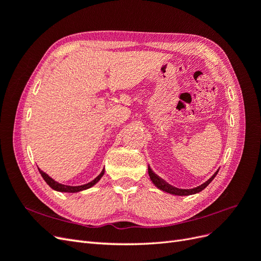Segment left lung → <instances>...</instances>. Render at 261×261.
Returning <instances> with one entry per match:
<instances>
[{
	"mask_svg": "<svg viewBox=\"0 0 261 261\" xmlns=\"http://www.w3.org/2000/svg\"><path fill=\"white\" fill-rule=\"evenodd\" d=\"M219 170L213 174L207 181H204L203 184L197 186L195 188H191V189H181V188H176L174 186L170 185L169 183H167L164 179H162L161 177L158 176L155 173H153V171L150 169V167L148 165V173H149V176H150V179H151L152 183L154 184L155 187H158L159 189H161V191L165 192V193H169V194H172V195H176V196H189V195H194V194H197L201 192L202 189L206 188L211 181L212 179L216 177V175L218 174Z\"/></svg>",
	"mask_w": 261,
	"mask_h": 261,
	"instance_id": "obj_1",
	"label": "left lung"
}]
</instances>
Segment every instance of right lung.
<instances>
[{
    "label": "right lung",
    "instance_id": "right-lung-1",
    "mask_svg": "<svg viewBox=\"0 0 261 261\" xmlns=\"http://www.w3.org/2000/svg\"><path fill=\"white\" fill-rule=\"evenodd\" d=\"M39 172H40L41 176L43 177V179L45 180V183L48 184L52 189H54V191L57 192H61V193H78V192H82V191H85V189H88L90 187H92L93 185H96L98 181L100 180V178L103 176L105 174V169L101 171L100 174L94 178L93 180L89 181V183L87 184H84V185H81V186H68V185H63V184H60L58 183L57 180H54L53 178H51L46 173H44L43 171H41L40 169H39Z\"/></svg>",
    "mask_w": 261,
    "mask_h": 261
}]
</instances>
